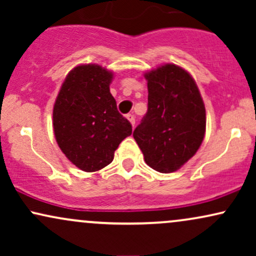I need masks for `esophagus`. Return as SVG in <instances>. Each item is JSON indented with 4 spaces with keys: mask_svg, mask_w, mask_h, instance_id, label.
<instances>
[{
    "mask_svg": "<svg viewBox=\"0 0 256 256\" xmlns=\"http://www.w3.org/2000/svg\"><path fill=\"white\" fill-rule=\"evenodd\" d=\"M126 118H128V122H131V125H132V126H134V122H136V119H134V114H132V113L126 114Z\"/></svg>",
    "mask_w": 256,
    "mask_h": 256,
    "instance_id": "obj_1",
    "label": "esophagus"
}]
</instances>
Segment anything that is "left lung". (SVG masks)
<instances>
[{
	"mask_svg": "<svg viewBox=\"0 0 256 256\" xmlns=\"http://www.w3.org/2000/svg\"><path fill=\"white\" fill-rule=\"evenodd\" d=\"M148 110L134 138L146 165L177 171L198 150L206 132V108L198 85L182 67L167 64L146 73Z\"/></svg>",
	"mask_w": 256,
	"mask_h": 256,
	"instance_id": "1",
	"label": "left lung"
}]
</instances>
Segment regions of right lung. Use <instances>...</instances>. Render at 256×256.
<instances>
[{
  "label": "right lung",
  "instance_id": "1",
  "mask_svg": "<svg viewBox=\"0 0 256 256\" xmlns=\"http://www.w3.org/2000/svg\"><path fill=\"white\" fill-rule=\"evenodd\" d=\"M113 73L100 64H80L64 78L52 110L56 142L70 161L95 172L113 161L114 152L132 134L110 91Z\"/></svg>",
  "mask_w": 256,
  "mask_h": 256
}]
</instances>
